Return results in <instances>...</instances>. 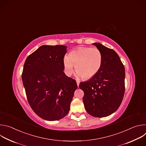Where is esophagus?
<instances>
[{
	"mask_svg": "<svg viewBox=\"0 0 146 146\" xmlns=\"http://www.w3.org/2000/svg\"><path fill=\"white\" fill-rule=\"evenodd\" d=\"M76 82H77V86H78H78H79V84H80V81H76Z\"/></svg>",
	"mask_w": 146,
	"mask_h": 146,
	"instance_id": "esophagus-1",
	"label": "esophagus"
}]
</instances>
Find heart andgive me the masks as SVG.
<instances>
[{"label": "heart", "mask_w": 146, "mask_h": 146, "mask_svg": "<svg viewBox=\"0 0 146 146\" xmlns=\"http://www.w3.org/2000/svg\"><path fill=\"white\" fill-rule=\"evenodd\" d=\"M103 54L97 48L81 47L71 51L65 56L63 64L65 73L70 76L74 71L84 79L94 77L100 70L103 63Z\"/></svg>", "instance_id": "b5f03b06"}]
</instances>
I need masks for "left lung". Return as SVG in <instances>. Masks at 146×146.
I'll return each instance as SVG.
<instances>
[{"label":"left lung","mask_w":146,"mask_h":146,"mask_svg":"<svg viewBox=\"0 0 146 146\" xmlns=\"http://www.w3.org/2000/svg\"><path fill=\"white\" fill-rule=\"evenodd\" d=\"M103 54L99 72L88 81L81 82L82 100L88 114L95 117H107L119 107L125 92V68L115 51L100 43L93 44Z\"/></svg>","instance_id":"left-lung-1"}]
</instances>
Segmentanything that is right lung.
<instances>
[{
  "instance_id": "obj_1",
  "label": "right lung",
  "mask_w": 146,
  "mask_h": 146,
  "mask_svg": "<svg viewBox=\"0 0 146 146\" xmlns=\"http://www.w3.org/2000/svg\"><path fill=\"white\" fill-rule=\"evenodd\" d=\"M66 46H42L29 55L22 80L30 106L40 117L59 120L69 112L77 88L75 80L64 72Z\"/></svg>"
}]
</instances>
